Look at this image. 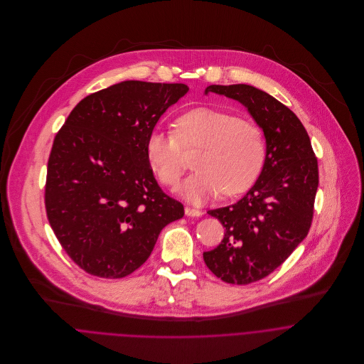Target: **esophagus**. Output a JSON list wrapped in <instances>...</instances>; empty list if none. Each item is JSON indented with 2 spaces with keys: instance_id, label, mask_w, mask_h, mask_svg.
<instances>
[{
  "instance_id": "1",
  "label": "esophagus",
  "mask_w": 364,
  "mask_h": 364,
  "mask_svg": "<svg viewBox=\"0 0 364 364\" xmlns=\"http://www.w3.org/2000/svg\"><path fill=\"white\" fill-rule=\"evenodd\" d=\"M185 214H186V215H191V217H200L203 213H202L200 210H198V208L186 206V208H185Z\"/></svg>"
}]
</instances>
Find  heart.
I'll return each instance as SVG.
<instances>
[{
	"mask_svg": "<svg viewBox=\"0 0 364 364\" xmlns=\"http://www.w3.org/2000/svg\"><path fill=\"white\" fill-rule=\"evenodd\" d=\"M198 172L181 186L192 202L237 196L257 181L266 156L263 132L255 123L211 107H196L176 119L175 132L156 129L146 143V154L165 186H175L188 169L187 153Z\"/></svg>",
	"mask_w": 364,
	"mask_h": 364,
	"instance_id": "1",
	"label": "heart"
}]
</instances>
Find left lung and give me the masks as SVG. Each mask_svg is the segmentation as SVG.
Segmentation results:
<instances>
[{
	"mask_svg": "<svg viewBox=\"0 0 364 364\" xmlns=\"http://www.w3.org/2000/svg\"><path fill=\"white\" fill-rule=\"evenodd\" d=\"M248 107L266 139L258 181L237 203L208 210L225 228L220 245L203 252L225 283L250 284L270 274L307 237L318 189V161L307 130L286 105L255 87L210 85Z\"/></svg>",
	"mask_w": 364,
	"mask_h": 364,
	"instance_id": "obj_1",
	"label": "left lung"
}]
</instances>
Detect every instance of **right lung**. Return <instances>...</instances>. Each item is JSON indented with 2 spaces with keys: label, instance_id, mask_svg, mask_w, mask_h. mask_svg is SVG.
<instances>
[{
  "label": "right lung",
  "instance_id": "add662e5",
  "mask_svg": "<svg viewBox=\"0 0 364 364\" xmlns=\"http://www.w3.org/2000/svg\"><path fill=\"white\" fill-rule=\"evenodd\" d=\"M188 91L185 84L123 81L84 98L57 132L45 206L63 250L87 273H133L161 230L183 217V205L156 183L146 143Z\"/></svg>",
  "mask_w": 364,
  "mask_h": 364
}]
</instances>
